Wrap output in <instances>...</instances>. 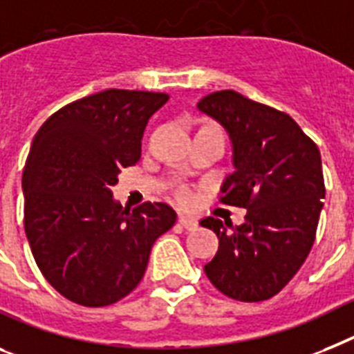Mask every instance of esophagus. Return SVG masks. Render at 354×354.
<instances>
[{"mask_svg":"<svg viewBox=\"0 0 354 354\" xmlns=\"http://www.w3.org/2000/svg\"><path fill=\"white\" fill-rule=\"evenodd\" d=\"M178 221H180V225H182L183 228H187V230H196V228H198V219L191 218V216H185V214H180V216H178Z\"/></svg>","mask_w":354,"mask_h":354,"instance_id":"obj_1","label":"esophagus"}]
</instances>
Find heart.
<instances>
[{
	"label": "heart",
	"instance_id": "heart-1",
	"mask_svg": "<svg viewBox=\"0 0 354 354\" xmlns=\"http://www.w3.org/2000/svg\"><path fill=\"white\" fill-rule=\"evenodd\" d=\"M180 198H182V200H187V198H189V191H187V189H180Z\"/></svg>",
	"mask_w": 354,
	"mask_h": 354
}]
</instances>
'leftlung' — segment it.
Segmentation results:
<instances>
[{"label":"left lung","mask_w":354,"mask_h":354,"mask_svg":"<svg viewBox=\"0 0 354 354\" xmlns=\"http://www.w3.org/2000/svg\"><path fill=\"white\" fill-rule=\"evenodd\" d=\"M198 109L232 144L234 172L223 182L221 201L246 209L236 227L201 219L219 239L205 273L230 299L266 301L292 281L313 246L326 196L319 147L290 115L234 90L207 95Z\"/></svg>","instance_id":"1"}]
</instances>
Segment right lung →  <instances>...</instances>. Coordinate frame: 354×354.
<instances>
[{
  "label": "right lung",
  "instance_id": "add662e5",
  "mask_svg": "<svg viewBox=\"0 0 354 354\" xmlns=\"http://www.w3.org/2000/svg\"><path fill=\"white\" fill-rule=\"evenodd\" d=\"M167 93L106 90L68 104L34 136L23 171L25 232L44 279L75 304L120 301L144 277L151 248L176 223L165 203L122 209L120 169Z\"/></svg>",
  "mask_w": 354,
  "mask_h": 354
}]
</instances>
